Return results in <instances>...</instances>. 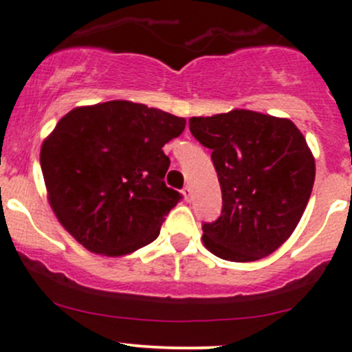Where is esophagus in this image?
I'll list each match as a JSON object with an SVG mask.
<instances>
[{
	"label": "esophagus",
	"instance_id": "1",
	"mask_svg": "<svg viewBox=\"0 0 352 352\" xmlns=\"http://www.w3.org/2000/svg\"><path fill=\"white\" fill-rule=\"evenodd\" d=\"M181 193H183L184 200H186V201H190V198H191V193H193V191H191V188H190V186H184V188H183V191H181Z\"/></svg>",
	"mask_w": 352,
	"mask_h": 352
}]
</instances>
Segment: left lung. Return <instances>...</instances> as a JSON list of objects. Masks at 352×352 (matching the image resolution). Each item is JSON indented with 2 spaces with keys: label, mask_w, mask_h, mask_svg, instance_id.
<instances>
[{
  "label": "left lung",
  "mask_w": 352,
  "mask_h": 352,
  "mask_svg": "<svg viewBox=\"0 0 352 352\" xmlns=\"http://www.w3.org/2000/svg\"><path fill=\"white\" fill-rule=\"evenodd\" d=\"M190 130L212 161L222 215L203 226V245L234 263L273 254L298 226L315 181V157L288 118L252 110L191 117Z\"/></svg>",
  "instance_id": "8db88e82"
}]
</instances>
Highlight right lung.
<instances>
[{"label":"right lung","mask_w":352,"mask_h":352,"mask_svg":"<svg viewBox=\"0 0 352 352\" xmlns=\"http://www.w3.org/2000/svg\"><path fill=\"white\" fill-rule=\"evenodd\" d=\"M184 126V118L126 100L72 108L41 149L47 200L60 226L101 256L151 244L181 198L164 184L162 147Z\"/></svg>","instance_id":"add662e5"}]
</instances>
